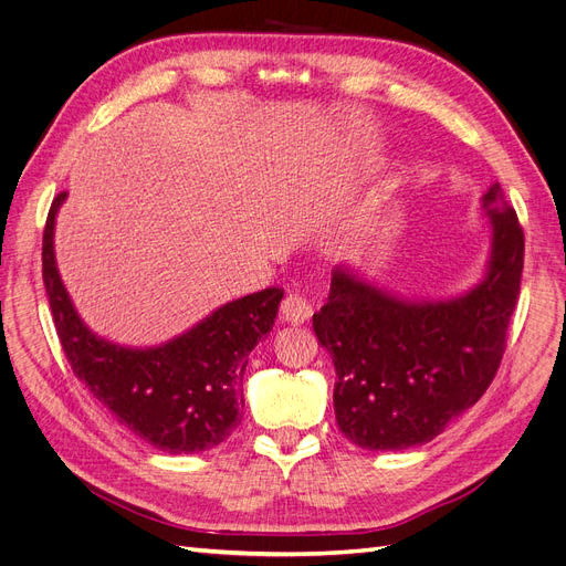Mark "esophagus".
Masks as SVG:
<instances>
[{
	"instance_id": "1",
	"label": "esophagus",
	"mask_w": 566,
	"mask_h": 566,
	"mask_svg": "<svg viewBox=\"0 0 566 566\" xmlns=\"http://www.w3.org/2000/svg\"><path fill=\"white\" fill-rule=\"evenodd\" d=\"M312 304L302 293H290L281 304V316L287 323H306L312 318Z\"/></svg>"
}]
</instances>
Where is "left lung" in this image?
I'll list each match as a JSON object with an SVG mask.
<instances>
[{
	"mask_svg": "<svg viewBox=\"0 0 566 566\" xmlns=\"http://www.w3.org/2000/svg\"><path fill=\"white\" fill-rule=\"evenodd\" d=\"M491 217L486 276L443 302H408L333 271L314 333L335 364L339 432L368 451H401L432 441L493 382L515 312L524 231L501 184L482 198Z\"/></svg>",
	"mask_w": 566,
	"mask_h": 566,
	"instance_id": "left-lung-1",
	"label": "left lung"
}]
</instances>
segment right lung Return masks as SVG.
Instances as JSON below:
<instances>
[{
    "mask_svg": "<svg viewBox=\"0 0 566 566\" xmlns=\"http://www.w3.org/2000/svg\"><path fill=\"white\" fill-rule=\"evenodd\" d=\"M65 193L51 202L42 238V279L61 347L73 373L119 424L167 453L219 447L243 418L248 356L271 328L281 287L219 306L160 347L132 349L96 337L77 316L54 256V221Z\"/></svg>",
    "mask_w": 566,
    "mask_h": 566,
    "instance_id": "1",
    "label": "right lung"
}]
</instances>
